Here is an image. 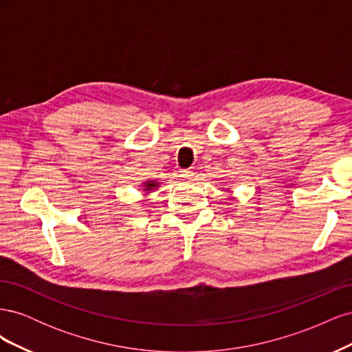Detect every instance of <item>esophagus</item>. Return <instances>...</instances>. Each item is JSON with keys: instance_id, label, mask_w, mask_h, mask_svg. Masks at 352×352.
I'll return each instance as SVG.
<instances>
[{"instance_id": "obj_1", "label": "esophagus", "mask_w": 352, "mask_h": 352, "mask_svg": "<svg viewBox=\"0 0 352 352\" xmlns=\"http://www.w3.org/2000/svg\"><path fill=\"white\" fill-rule=\"evenodd\" d=\"M192 172L190 170H180V177H182L184 180H190L192 179Z\"/></svg>"}]
</instances>
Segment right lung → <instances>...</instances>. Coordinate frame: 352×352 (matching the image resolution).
Returning a JSON list of instances; mask_svg holds the SVG:
<instances>
[{
	"label": "right lung",
	"instance_id": "1",
	"mask_svg": "<svg viewBox=\"0 0 352 352\" xmlns=\"http://www.w3.org/2000/svg\"><path fill=\"white\" fill-rule=\"evenodd\" d=\"M157 186H158V184L154 182V180H148V182L144 184V190H145V192H150V190L155 189Z\"/></svg>",
	"mask_w": 352,
	"mask_h": 352
}]
</instances>
